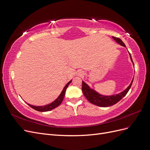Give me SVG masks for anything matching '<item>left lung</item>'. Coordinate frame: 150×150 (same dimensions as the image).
Here are the masks:
<instances>
[{"label": "left lung", "mask_w": 150, "mask_h": 150, "mask_svg": "<svg viewBox=\"0 0 150 150\" xmlns=\"http://www.w3.org/2000/svg\"><path fill=\"white\" fill-rule=\"evenodd\" d=\"M112 38L117 43L120 44V45L126 47L125 44L120 38H116L114 36H112ZM129 54L131 58V60L133 62L131 55L130 53ZM133 81H134V79L132 80L130 85L127 87V89H125L124 91L121 92L116 95L106 96H103L101 95H99V94L97 93L96 91H95L93 89H91V88L89 87V86H88L86 83H85L83 81H82V91L83 93V95L86 98L88 101L90 102L91 103L96 105V106L99 107H108V106H112V105L118 103L120 99H122L127 95V93L129 91L130 88L132 85Z\"/></svg>", "instance_id": "8db88e82"}]
</instances>
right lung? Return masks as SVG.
I'll return each instance as SVG.
<instances>
[{"instance_id": "obj_1", "label": "right lung", "mask_w": 150, "mask_h": 150, "mask_svg": "<svg viewBox=\"0 0 150 150\" xmlns=\"http://www.w3.org/2000/svg\"><path fill=\"white\" fill-rule=\"evenodd\" d=\"M71 81V80L65 86L62 93H60V95L59 96V97L51 104H49L47 105H46V106H33V105H31L30 104H28L29 106L31 108H32L33 109H34L36 110H38V111H40V112H46V111H49V110L54 109V108L59 106V105L61 104V103L62 102L63 99L65 95V91H66L67 88V87L69 86Z\"/></svg>"}]
</instances>
